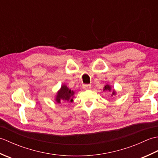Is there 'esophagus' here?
I'll return each mask as SVG.
<instances>
[{"mask_svg":"<svg viewBox=\"0 0 158 158\" xmlns=\"http://www.w3.org/2000/svg\"><path fill=\"white\" fill-rule=\"evenodd\" d=\"M83 88L84 89H90L92 88V85L89 84H85L83 85Z\"/></svg>","mask_w":158,"mask_h":158,"instance_id":"1","label":"esophagus"}]
</instances>
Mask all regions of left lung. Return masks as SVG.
Instances as JSON below:
<instances>
[{
	"mask_svg": "<svg viewBox=\"0 0 158 158\" xmlns=\"http://www.w3.org/2000/svg\"><path fill=\"white\" fill-rule=\"evenodd\" d=\"M110 89H111V87H110L109 85H106L105 86V88H104V90H106V91H110ZM115 90H113L112 91V96L115 95Z\"/></svg>",
	"mask_w": 158,
	"mask_h": 158,
	"instance_id": "1",
	"label": "left lung"
}]
</instances>
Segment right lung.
Wrapping results in <instances>:
<instances>
[{
    "instance_id": "1",
    "label": "right lung",
    "mask_w": 158,
    "mask_h": 158,
    "mask_svg": "<svg viewBox=\"0 0 158 158\" xmlns=\"http://www.w3.org/2000/svg\"><path fill=\"white\" fill-rule=\"evenodd\" d=\"M74 94L75 92L73 90L71 91L67 88L66 85H63L57 94L56 101L58 103H60L61 102H73Z\"/></svg>"
}]
</instances>
